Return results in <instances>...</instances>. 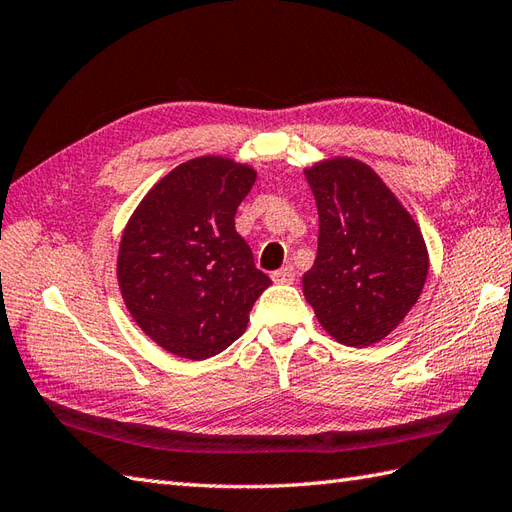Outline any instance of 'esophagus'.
Listing matches in <instances>:
<instances>
[{"mask_svg": "<svg viewBox=\"0 0 512 512\" xmlns=\"http://www.w3.org/2000/svg\"><path fill=\"white\" fill-rule=\"evenodd\" d=\"M294 279H296L294 266H283V268L272 272V281H277V283H294Z\"/></svg>", "mask_w": 512, "mask_h": 512, "instance_id": "obj_1", "label": "esophagus"}]
</instances>
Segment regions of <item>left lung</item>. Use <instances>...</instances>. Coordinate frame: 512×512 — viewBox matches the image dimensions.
Here are the masks:
<instances>
[{"mask_svg":"<svg viewBox=\"0 0 512 512\" xmlns=\"http://www.w3.org/2000/svg\"><path fill=\"white\" fill-rule=\"evenodd\" d=\"M318 207V253L303 294L320 327L373 347L417 305L430 272L419 224L371 165L327 157L303 170Z\"/></svg>","mask_w":512,"mask_h":512,"instance_id":"8db88e82","label":"left lung"}]
</instances>
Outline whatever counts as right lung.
I'll use <instances>...</instances> for the list:
<instances>
[{"label": "right lung", "mask_w": 512, "mask_h": 512, "mask_svg": "<svg viewBox=\"0 0 512 512\" xmlns=\"http://www.w3.org/2000/svg\"><path fill=\"white\" fill-rule=\"evenodd\" d=\"M257 170L220 154L176 165L122 231L117 285L130 318L161 349L207 360L240 338L272 283L235 231Z\"/></svg>", "instance_id": "add662e5"}]
</instances>
